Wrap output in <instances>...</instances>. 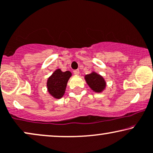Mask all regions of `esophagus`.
<instances>
[{"instance_id":"1","label":"esophagus","mask_w":153,"mask_h":153,"mask_svg":"<svg viewBox=\"0 0 153 153\" xmlns=\"http://www.w3.org/2000/svg\"><path fill=\"white\" fill-rule=\"evenodd\" d=\"M73 73H74V74L75 75H78L79 74H80V71H79V70H75L74 71H73Z\"/></svg>"}]
</instances>
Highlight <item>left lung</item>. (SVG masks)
<instances>
[{
  "mask_svg": "<svg viewBox=\"0 0 153 153\" xmlns=\"http://www.w3.org/2000/svg\"><path fill=\"white\" fill-rule=\"evenodd\" d=\"M85 79L88 86L95 92H102L106 88V81L103 77L94 71L86 75Z\"/></svg>",
  "mask_w": 153,
  "mask_h": 153,
  "instance_id": "left-lung-1",
  "label": "left lung"
}]
</instances>
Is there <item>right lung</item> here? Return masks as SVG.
<instances>
[{"mask_svg":"<svg viewBox=\"0 0 153 153\" xmlns=\"http://www.w3.org/2000/svg\"><path fill=\"white\" fill-rule=\"evenodd\" d=\"M72 73L69 71L63 72L61 69H56L46 82L49 93L56 99H61L65 94L68 81Z\"/></svg>","mask_w":153,"mask_h":153,"instance_id":"obj_1","label":"right lung"}]
</instances>
